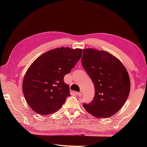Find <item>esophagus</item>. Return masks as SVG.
<instances>
[{
  "label": "esophagus",
  "instance_id": "obj_1",
  "mask_svg": "<svg viewBox=\"0 0 147 147\" xmlns=\"http://www.w3.org/2000/svg\"><path fill=\"white\" fill-rule=\"evenodd\" d=\"M76 94L78 96H80L82 95V93L81 91H80V92H76Z\"/></svg>",
  "mask_w": 147,
  "mask_h": 147
}]
</instances>
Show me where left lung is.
Here are the masks:
<instances>
[{"label":"left lung","instance_id":"left-lung-1","mask_svg":"<svg viewBox=\"0 0 147 147\" xmlns=\"http://www.w3.org/2000/svg\"><path fill=\"white\" fill-rule=\"evenodd\" d=\"M82 64L94 86V96L90 104L83 106L97 118L112 116L128 97L130 80L125 67L119 59L106 51L86 49Z\"/></svg>","mask_w":147,"mask_h":147}]
</instances>
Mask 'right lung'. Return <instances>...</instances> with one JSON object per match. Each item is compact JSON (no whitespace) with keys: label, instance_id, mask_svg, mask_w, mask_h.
Segmentation results:
<instances>
[{"label":"right lung","instance_id":"obj_1","mask_svg":"<svg viewBox=\"0 0 147 147\" xmlns=\"http://www.w3.org/2000/svg\"><path fill=\"white\" fill-rule=\"evenodd\" d=\"M82 49L61 47L38 57L27 70L23 92L27 103L35 112L48 115L58 111L69 94L63 78L80 59Z\"/></svg>","mask_w":147,"mask_h":147}]
</instances>
